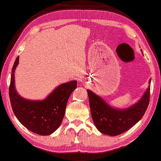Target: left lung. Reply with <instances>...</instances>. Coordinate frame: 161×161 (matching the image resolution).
Masks as SVG:
<instances>
[{
    "instance_id": "obj_1",
    "label": "left lung",
    "mask_w": 161,
    "mask_h": 161,
    "mask_svg": "<svg viewBox=\"0 0 161 161\" xmlns=\"http://www.w3.org/2000/svg\"><path fill=\"white\" fill-rule=\"evenodd\" d=\"M151 79L148 84H151ZM92 117L97 129L103 134L115 136L130 129L143 116L150 99V85L142 97L129 107L117 108L87 89Z\"/></svg>"
}]
</instances>
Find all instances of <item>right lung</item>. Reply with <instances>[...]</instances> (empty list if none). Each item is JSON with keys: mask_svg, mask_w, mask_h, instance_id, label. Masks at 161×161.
Returning a JSON list of instances; mask_svg holds the SVG:
<instances>
[{"mask_svg": "<svg viewBox=\"0 0 161 161\" xmlns=\"http://www.w3.org/2000/svg\"><path fill=\"white\" fill-rule=\"evenodd\" d=\"M19 63L16 58L12 68L9 96L13 113L22 125L41 136L54 133L64 118L67 101L77 88V81L63 83L56 87L45 99L31 100L21 97L15 86V72Z\"/></svg>", "mask_w": 161, "mask_h": 161, "instance_id": "1", "label": "right lung"}]
</instances>
